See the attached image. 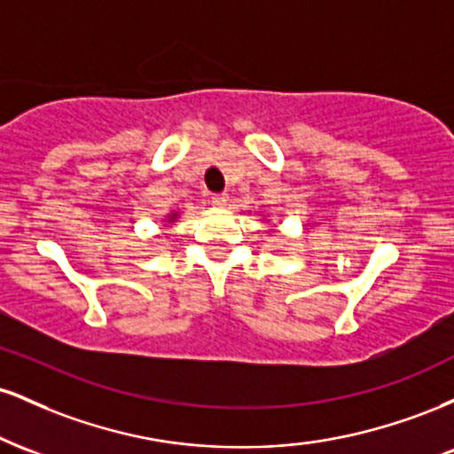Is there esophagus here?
<instances>
[{
    "instance_id": "obj_1",
    "label": "esophagus",
    "mask_w": 454,
    "mask_h": 454,
    "mask_svg": "<svg viewBox=\"0 0 454 454\" xmlns=\"http://www.w3.org/2000/svg\"><path fill=\"white\" fill-rule=\"evenodd\" d=\"M226 202H228L226 194H213L211 196V205L213 207H220V209H222V207H226Z\"/></svg>"
}]
</instances>
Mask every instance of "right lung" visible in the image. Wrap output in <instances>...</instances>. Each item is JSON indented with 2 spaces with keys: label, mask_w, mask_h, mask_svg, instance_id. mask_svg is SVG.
<instances>
[{
  "label": "right lung",
  "mask_w": 454,
  "mask_h": 454,
  "mask_svg": "<svg viewBox=\"0 0 454 454\" xmlns=\"http://www.w3.org/2000/svg\"><path fill=\"white\" fill-rule=\"evenodd\" d=\"M166 217H168V222H175L176 220V213H173V215H166Z\"/></svg>",
  "instance_id": "1"
}]
</instances>
